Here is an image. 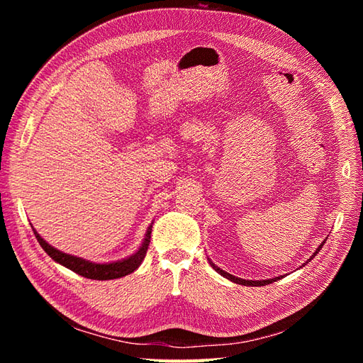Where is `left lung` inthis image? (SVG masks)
<instances>
[{"label": "left lung", "mask_w": 363, "mask_h": 363, "mask_svg": "<svg viewBox=\"0 0 363 363\" xmlns=\"http://www.w3.org/2000/svg\"><path fill=\"white\" fill-rule=\"evenodd\" d=\"M324 242H325V240H324ZM324 242H321V245L315 250V252H313V255L311 256V259H307V262H311V260H312V259H313V257L318 255V252H320V250L323 248ZM307 262H306V263H307ZM208 263H211V267H212V268H213V269H215L218 274H221L223 277L228 279L230 281H233V283H238V284H244V286H265V284H269V283H274V281L280 280V277H276V279H268V280H245V279H239V277H236V276H232V274L225 272L224 269L218 268V267L215 265V263H213L211 259H208ZM306 263H304V265H306ZM281 277H283V276H281Z\"/></svg>", "instance_id": "8db88e82"}]
</instances>
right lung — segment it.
Instances as JSON below:
<instances>
[{
  "instance_id": "add662e5",
  "label": "right lung",
  "mask_w": 363,
  "mask_h": 363,
  "mask_svg": "<svg viewBox=\"0 0 363 363\" xmlns=\"http://www.w3.org/2000/svg\"><path fill=\"white\" fill-rule=\"evenodd\" d=\"M151 228H152V223L147 228L144 242H142V245L139 247V250L135 252V255H131L127 259L111 262V263H95V262H91V260H86L83 257H77V256L68 255V252H63L57 248H54L52 245H50L47 242V240H43L35 228H33V232H35L38 242L40 244V247L43 250H45L47 255L54 262H57V263H60V265H63L65 268H68V269L77 272L79 276H83L86 279L113 280V279L128 276V274H131L139 268L142 260H144V257L147 255V250H148V245H150Z\"/></svg>"
}]
</instances>
